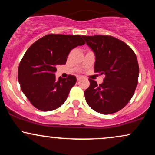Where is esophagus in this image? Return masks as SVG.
I'll list each match as a JSON object with an SVG mask.
<instances>
[{"instance_id":"esophagus-1","label":"esophagus","mask_w":155,"mask_h":155,"mask_svg":"<svg viewBox=\"0 0 155 155\" xmlns=\"http://www.w3.org/2000/svg\"><path fill=\"white\" fill-rule=\"evenodd\" d=\"M81 79V76H76V79H77V81H79Z\"/></svg>"}]
</instances>
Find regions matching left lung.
I'll use <instances>...</instances> for the list:
<instances>
[{
    "instance_id": "8db88e82",
    "label": "left lung",
    "mask_w": 155,
    "mask_h": 155,
    "mask_svg": "<svg viewBox=\"0 0 155 155\" xmlns=\"http://www.w3.org/2000/svg\"><path fill=\"white\" fill-rule=\"evenodd\" d=\"M81 37L95 54V72L105 75L99 85L89 79L90 87L84 91L87 103L103 114L119 111L132 98L138 84L136 54L124 42L111 35Z\"/></svg>"
}]
</instances>
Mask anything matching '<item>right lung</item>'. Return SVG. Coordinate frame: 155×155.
I'll use <instances>...</instances> for the list:
<instances>
[{
	"instance_id": "1",
	"label": "right lung",
	"mask_w": 155,
	"mask_h": 155,
	"mask_svg": "<svg viewBox=\"0 0 155 155\" xmlns=\"http://www.w3.org/2000/svg\"><path fill=\"white\" fill-rule=\"evenodd\" d=\"M84 44L79 35L49 34L29 47L19 63L18 80L33 106L49 111L65 103L76 78L69 75L57 80V66L65 65L71 50Z\"/></svg>"
}]
</instances>
